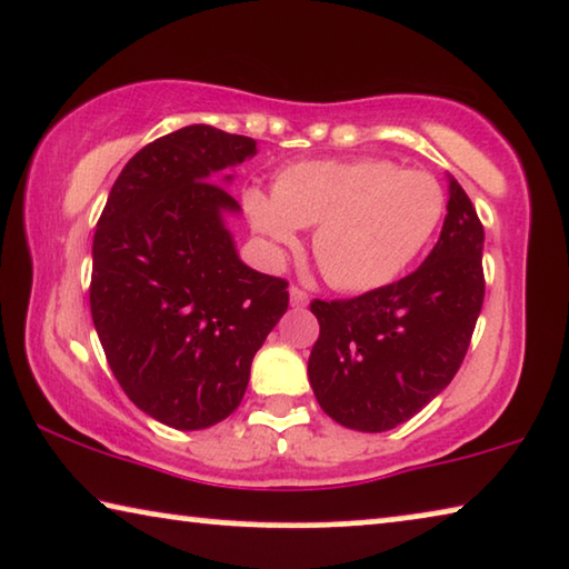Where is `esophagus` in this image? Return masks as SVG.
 I'll use <instances>...</instances> for the list:
<instances>
[{
  "label": "esophagus",
  "instance_id": "obj_1",
  "mask_svg": "<svg viewBox=\"0 0 569 569\" xmlns=\"http://www.w3.org/2000/svg\"><path fill=\"white\" fill-rule=\"evenodd\" d=\"M308 292L302 290V287H298V284H292L290 287V302L295 305V308H305V305H308Z\"/></svg>",
  "mask_w": 569,
  "mask_h": 569
}]
</instances>
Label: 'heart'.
I'll return each mask as SVG.
<instances>
[{"label":"heart","mask_w":569,"mask_h":569,"mask_svg":"<svg viewBox=\"0 0 569 569\" xmlns=\"http://www.w3.org/2000/svg\"><path fill=\"white\" fill-rule=\"evenodd\" d=\"M253 228L277 249H290L312 228V253L341 292L392 284L421 257L439 228L447 194L423 169H402L380 156L308 159L284 167L274 192L249 189Z\"/></svg>","instance_id":"heart-1"}]
</instances>
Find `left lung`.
<instances>
[{
    "label": "left lung",
    "mask_w": 569,
    "mask_h": 569,
    "mask_svg": "<svg viewBox=\"0 0 569 569\" xmlns=\"http://www.w3.org/2000/svg\"><path fill=\"white\" fill-rule=\"evenodd\" d=\"M482 241L475 204L451 179L441 236L421 267L359 298L310 302L320 336L308 377L336 423L390 431L455 380L485 300Z\"/></svg>",
    "instance_id": "8db88e82"
}]
</instances>
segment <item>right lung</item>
<instances>
[{"instance_id": "1", "label": "right lung", "mask_w": 569, "mask_h": 569, "mask_svg": "<svg viewBox=\"0 0 569 569\" xmlns=\"http://www.w3.org/2000/svg\"><path fill=\"white\" fill-rule=\"evenodd\" d=\"M253 153V138L212 126L156 138L114 179L94 230L89 305L107 365L179 431L241 406L253 353L290 305L287 279L246 267L223 226L238 202L216 174Z\"/></svg>"}]
</instances>
